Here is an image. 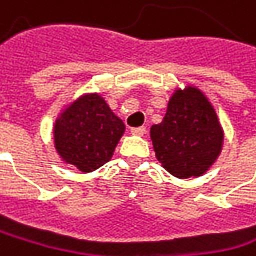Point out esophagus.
<instances>
[{
  "label": "esophagus",
  "mask_w": 256,
  "mask_h": 256,
  "mask_svg": "<svg viewBox=\"0 0 256 256\" xmlns=\"http://www.w3.org/2000/svg\"><path fill=\"white\" fill-rule=\"evenodd\" d=\"M146 132V126H137V128H131V134L134 136H143Z\"/></svg>",
  "instance_id": "34e87169"
}]
</instances>
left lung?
<instances>
[{"mask_svg":"<svg viewBox=\"0 0 256 256\" xmlns=\"http://www.w3.org/2000/svg\"><path fill=\"white\" fill-rule=\"evenodd\" d=\"M155 156L180 180L202 176L218 158L223 128L208 98L194 86L176 88L162 124L150 126Z\"/></svg>","mask_w":256,"mask_h":256,"instance_id":"8db88e82","label":"left lung"}]
</instances>
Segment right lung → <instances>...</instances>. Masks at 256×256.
I'll list each match as a JSON object with an SVG mask.
<instances>
[{
  "instance_id": "right-lung-1",
  "label": "right lung",
  "mask_w": 256,
  "mask_h": 256,
  "mask_svg": "<svg viewBox=\"0 0 256 256\" xmlns=\"http://www.w3.org/2000/svg\"><path fill=\"white\" fill-rule=\"evenodd\" d=\"M52 132L62 162L87 174L110 162L125 125L100 93H86L62 110Z\"/></svg>"
}]
</instances>
